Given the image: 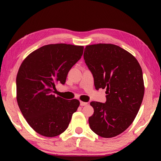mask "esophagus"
Masks as SVG:
<instances>
[{"instance_id":"obj_1","label":"esophagus","mask_w":161,"mask_h":161,"mask_svg":"<svg viewBox=\"0 0 161 161\" xmlns=\"http://www.w3.org/2000/svg\"><path fill=\"white\" fill-rule=\"evenodd\" d=\"M88 104V103L87 102H80V105L81 106H86V105H87Z\"/></svg>"}]
</instances>
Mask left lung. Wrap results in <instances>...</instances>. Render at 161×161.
<instances>
[{"label":"left lung","mask_w":161,"mask_h":161,"mask_svg":"<svg viewBox=\"0 0 161 161\" xmlns=\"http://www.w3.org/2000/svg\"><path fill=\"white\" fill-rule=\"evenodd\" d=\"M84 59L93 74L95 89L106 88L105 103L91 102L92 131L102 138L120 134L134 120L145 93L142 71L131 53L114 44L86 46Z\"/></svg>","instance_id":"1"}]
</instances>
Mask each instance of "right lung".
<instances>
[{"mask_svg": "<svg viewBox=\"0 0 161 161\" xmlns=\"http://www.w3.org/2000/svg\"><path fill=\"white\" fill-rule=\"evenodd\" d=\"M84 46L49 44L30 53L16 76V100L29 125L46 137L66 130L80 101L55 97V84H64L70 68L81 59Z\"/></svg>", "mask_w": 161, "mask_h": 161, "instance_id": "add662e5", "label": "right lung"}]
</instances>
